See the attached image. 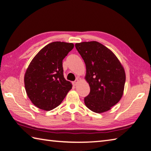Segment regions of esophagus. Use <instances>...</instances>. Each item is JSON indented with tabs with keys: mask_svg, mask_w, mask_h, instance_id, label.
<instances>
[{
	"mask_svg": "<svg viewBox=\"0 0 151 151\" xmlns=\"http://www.w3.org/2000/svg\"><path fill=\"white\" fill-rule=\"evenodd\" d=\"M78 78H76L75 81L73 82V84L74 86H76V85L78 84Z\"/></svg>",
	"mask_w": 151,
	"mask_h": 151,
	"instance_id": "obj_1",
	"label": "esophagus"
}]
</instances>
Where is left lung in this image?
<instances>
[{
  "label": "left lung",
  "instance_id": "8db88e82",
  "mask_svg": "<svg viewBox=\"0 0 151 151\" xmlns=\"http://www.w3.org/2000/svg\"><path fill=\"white\" fill-rule=\"evenodd\" d=\"M75 47L86 65L85 78L90 92L84 98L88 108L96 113L108 111L122 97L125 73L114 53L97 42L76 43Z\"/></svg>",
  "mask_w": 151,
  "mask_h": 151
}]
</instances>
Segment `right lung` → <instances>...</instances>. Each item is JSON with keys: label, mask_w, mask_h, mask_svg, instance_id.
Returning a JSON list of instances; mask_svg holds the SVG:
<instances>
[{"label": "right lung", "mask_w": 151, "mask_h": 151, "mask_svg": "<svg viewBox=\"0 0 151 151\" xmlns=\"http://www.w3.org/2000/svg\"><path fill=\"white\" fill-rule=\"evenodd\" d=\"M73 47L71 43H50L29 63L24 76L25 88L30 100L40 109L55 108L72 88L64 78L63 60Z\"/></svg>", "instance_id": "right-lung-1"}]
</instances>
